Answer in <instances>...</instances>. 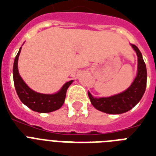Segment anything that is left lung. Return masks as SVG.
<instances>
[{"label": "left lung", "mask_w": 156, "mask_h": 156, "mask_svg": "<svg viewBox=\"0 0 156 156\" xmlns=\"http://www.w3.org/2000/svg\"><path fill=\"white\" fill-rule=\"evenodd\" d=\"M138 56V73L133 83L126 90L110 97L94 98L90 92L88 96L97 110L108 114H121L130 110L143 97L147 87V67L142 53L137 46L131 44Z\"/></svg>", "instance_id": "8db88e82"}]
</instances>
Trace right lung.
Masks as SVG:
<instances>
[{"mask_svg":"<svg viewBox=\"0 0 156 156\" xmlns=\"http://www.w3.org/2000/svg\"><path fill=\"white\" fill-rule=\"evenodd\" d=\"M21 49L22 47L20 48L17 56H15L13 68V83L16 92L20 100L31 110L41 113L51 112L59 109L65 102L66 91L71 83H73V80L65 83L61 90L56 94L45 95L35 92L24 83V81L18 73V60Z\"/></svg>","mask_w":156,"mask_h":156,"instance_id":"right-lung-1","label":"right lung"}]
</instances>
